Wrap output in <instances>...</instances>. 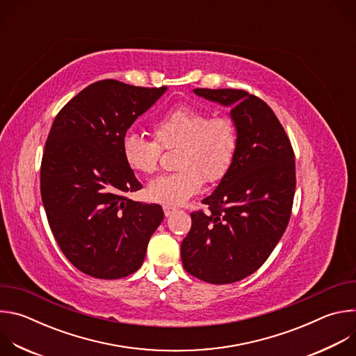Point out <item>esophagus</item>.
I'll return each mask as SVG.
<instances>
[{
	"label": "esophagus",
	"instance_id": "esophagus-1",
	"mask_svg": "<svg viewBox=\"0 0 356 356\" xmlns=\"http://www.w3.org/2000/svg\"><path fill=\"white\" fill-rule=\"evenodd\" d=\"M163 211H165V216L169 217V216H172V214L176 211V209H173V207H170V206H165V207H163Z\"/></svg>",
	"mask_w": 356,
	"mask_h": 356
}]
</instances>
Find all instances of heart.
<instances>
[{
    "label": "heart",
    "mask_w": 356,
    "mask_h": 356,
    "mask_svg": "<svg viewBox=\"0 0 356 356\" xmlns=\"http://www.w3.org/2000/svg\"><path fill=\"white\" fill-rule=\"evenodd\" d=\"M154 139L129 132L122 138L121 154L127 166L142 175L158 170L162 149L179 147V172L152 180L146 194L165 206H181L202 183L221 180L235 156L238 134L225 115L211 117L206 110L181 104L170 108L152 125Z\"/></svg>",
    "instance_id": "b5f03b06"
}]
</instances>
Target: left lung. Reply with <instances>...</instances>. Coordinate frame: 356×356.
<instances>
[{
    "label": "left lung",
    "instance_id": "obj_1",
    "mask_svg": "<svg viewBox=\"0 0 356 356\" xmlns=\"http://www.w3.org/2000/svg\"><path fill=\"white\" fill-rule=\"evenodd\" d=\"M194 94L231 108L238 143L227 175L191 213L181 242L187 273L213 284H228L257 272L280 241L296 191L291 143L259 97L234 88H194Z\"/></svg>",
    "mask_w": 356,
    "mask_h": 356
}]
</instances>
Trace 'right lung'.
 I'll return each mask as SVG.
<instances>
[{"instance_id": "right-lung-1", "label": "right lung", "mask_w": 356, "mask_h": 356, "mask_svg": "<svg viewBox=\"0 0 356 356\" xmlns=\"http://www.w3.org/2000/svg\"><path fill=\"white\" fill-rule=\"evenodd\" d=\"M166 90L101 80L73 97L50 128L40 165L47 222L69 262L95 279L136 272L163 221L159 204L127 198L142 184L121 142Z\"/></svg>"}]
</instances>
